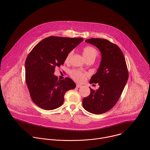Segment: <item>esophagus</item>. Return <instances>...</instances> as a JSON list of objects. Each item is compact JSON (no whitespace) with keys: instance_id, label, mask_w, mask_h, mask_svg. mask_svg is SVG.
I'll return each mask as SVG.
<instances>
[{"instance_id":"esophagus-1","label":"esophagus","mask_w":150,"mask_h":150,"mask_svg":"<svg viewBox=\"0 0 150 150\" xmlns=\"http://www.w3.org/2000/svg\"><path fill=\"white\" fill-rule=\"evenodd\" d=\"M81 86V85H80V84H76V87L77 88H80Z\"/></svg>"}]
</instances>
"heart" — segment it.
Returning a JSON list of instances; mask_svg holds the SVG:
<instances>
[{"label": "heart", "instance_id": "1", "mask_svg": "<svg viewBox=\"0 0 150 150\" xmlns=\"http://www.w3.org/2000/svg\"><path fill=\"white\" fill-rule=\"evenodd\" d=\"M97 54H98V52L97 50L91 46L86 47L85 48H84L83 50V54L86 59L90 58H96V57L97 56ZM72 54H73V51L70 52L67 54L65 59L66 62H69L70 61ZM70 74L71 77L74 80L80 83L86 80V77L87 76V74L85 72H83L77 70H71L70 72Z\"/></svg>", "mask_w": 150, "mask_h": 150}]
</instances>
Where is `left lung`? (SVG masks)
<instances>
[{
    "mask_svg": "<svg viewBox=\"0 0 150 150\" xmlns=\"http://www.w3.org/2000/svg\"><path fill=\"white\" fill-rule=\"evenodd\" d=\"M96 47L101 54L97 72L89 81L98 83L96 91L91 87V94L83 100V106L94 114L105 113L117 103L128 79V71L124 56L119 47L104 39L91 38L85 40Z\"/></svg>",
    "mask_w": 150,
    "mask_h": 150,
    "instance_id": "obj_1",
    "label": "left lung"
}]
</instances>
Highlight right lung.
<instances>
[{
	"mask_svg": "<svg viewBox=\"0 0 150 150\" xmlns=\"http://www.w3.org/2000/svg\"><path fill=\"white\" fill-rule=\"evenodd\" d=\"M83 41L81 38L50 36L37 44L25 62V78L31 100L38 106L52 110L62 105L66 92L76 87L69 78L58 80L56 67L64 64L67 54Z\"/></svg>",
	"mask_w": 150,
	"mask_h": 150,
	"instance_id": "obj_1",
	"label": "right lung"
}]
</instances>
